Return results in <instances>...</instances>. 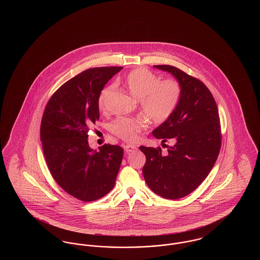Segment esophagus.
Here are the masks:
<instances>
[{
    "label": "esophagus",
    "instance_id": "34e87169",
    "mask_svg": "<svg viewBox=\"0 0 260 260\" xmlns=\"http://www.w3.org/2000/svg\"><path fill=\"white\" fill-rule=\"evenodd\" d=\"M124 151H125V153H131V152L136 150V147L135 145H129V144H127V145H124Z\"/></svg>",
    "mask_w": 260,
    "mask_h": 260
}]
</instances>
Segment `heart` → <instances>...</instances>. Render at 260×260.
I'll return each mask as SVG.
<instances>
[{
  "label": "heart",
  "mask_w": 260,
  "mask_h": 260,
  "mask_svg": "<svg viewBox=\"0 0 260 260\" xmlns=\"http://www.w3.org/2000/svg\"><path fill=\"white\" fill-rule=\"evenodd\" d=\"M124 83L131 93L140 100L142 111L155 123L166 122L178 105L181 88L174 80L161 82L157 75L145 68H138L126 75ZM113 90V85L102 89L99 99L100 109L105 108ZM145 127L143 120L126 117H119L111 124L112 132L126 141H136Z\"/></svg>",
  "instance_id": "1"
}]
</instances>
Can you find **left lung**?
I'll return each mask as SVG.
<instances>
[{
    "instance_id": "1",
    "label": "left lung",
    "mask_w": 260,
    "mask_h": 260,
    "mask_svg": "<svg viewBox=\"0 0 260 260\" xmlns=\"http://www.w3.org/2000/svg\"><path fill=\"white\" fill-rule=\"evenodd\" d=\"M155 68L173 75L181 95L173 115L152 135L173 145L161 149L140 146L146 156L142 169L149 188L162 198L180 199L193 192L213 168L221 147L218 110L209 88L200 80L171 65Z\"/></svg>"
}]
</instances>
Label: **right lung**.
<instances>
[{
	"instance_id": "1",
	"label": "right lung",
	"mask_w": 260,
	"mask_h": 260,
	"mask_svg": "<svg viewBox=\"0 0 260 260\" xmlns=\"http://www.w3.org/2000/svg\"><path fill=\"white\" fill-rule=\"evenodd\" d=\"M123 67H95L59 87L47 104L41 141L49 170L64 191L84 202L104 197L115 185L123 149L88 145V132L99 120L101 90Z\"/></svg>"
}]
</instances>
